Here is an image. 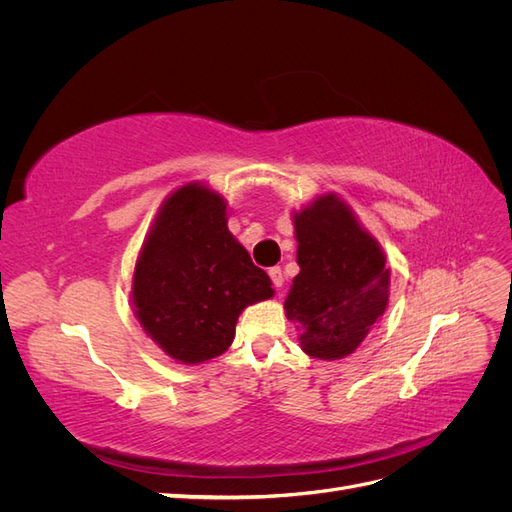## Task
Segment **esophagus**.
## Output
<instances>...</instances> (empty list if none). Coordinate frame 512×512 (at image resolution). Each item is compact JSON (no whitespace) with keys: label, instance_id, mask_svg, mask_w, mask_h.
<instances>
[{"label":"esophagus","instance_id":"obj_1","mask_svg":"<svg viewBox=\"0 0 512 512\" xmlns=\"http://www.w3.org/2000/svg\"><path fill=\"white\" fill-rule=\"evenodd\" d=\"M269 275H271V282H273V286L280 290L282 286H284V273H282V269L280 267H271L269 269Z\"/></svg>","mask_w":512,"mask_h":512}]
</instances>
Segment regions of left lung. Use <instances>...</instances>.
<instances>
[{
    "mask_svg": "<svg viewBox=\"0 0 512 512\" xmlns=\"http://www.w3.org/2000/svg\"><path fill=\"white\" fill-rule=\"evenodd\" d=\"M292 218L301 271L286 297V316L309 356L344 359L389 303L384 252L335 194L318 196Z\"/></svg>",
    "mask_w": 512,
    "mask_h": 512,
    "instance_id": "obj_1",
    "label": "left lung"
}]
</instances>
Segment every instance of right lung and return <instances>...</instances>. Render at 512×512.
<instances>
[{
    "label": "right lung",
    "mask_w": 512,
    "mask_h": 512,
    "mask_svg": "<svg viewBox=\"0 0 512 512\" xmlns=\"http://www.w3.org/2000/svg\"><path fill=\"white\" fill-rule=\"evenodd\" d=\"M226 222L218 192L183 185L164 200L136 260V318L170 359L185 365L226 352L243 309L273 297L269 275Z\"/></svg>",
    "instance_id": "right-lung-1"
}]
</instances>
